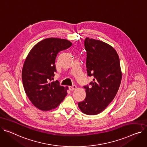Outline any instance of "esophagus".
I'll return each mask as SVG.
<instances>
[{"label":"esophagus","mask_w":147,"mask_h":147,"mask_svg":"<svg viewBox=\"0 0 147 147\" xmlns=\"http://www.w3.org/2000/svg\"><path fill=\"white\" fill-rule=\"evenodd\" d=\"M76 88H77L76 86L73 85L72 86H69V87H68V89H69L70 91H73V90H74L76 89Z\"/></svg>","instance_id":"1"}]
</instances>
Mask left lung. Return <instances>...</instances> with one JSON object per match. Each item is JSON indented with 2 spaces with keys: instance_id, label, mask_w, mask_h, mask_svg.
<instances>
[{
  "instance_id": "8db88e82",
  "label": "left lung",
  "mask_w": 147,
  "mask_h": 147,
  "mask_svg": "<svg viewBox=\"0 0 147 147\" xmlns=\"http://www.w3.org/2000/svg\"><path fill=\"white\" fill-rule=\"evenodd\" d=\"M88 76L93 77L86 89L85 99L79 102L81 111L89 115H97L113 100L120 86L122 73L119 56L110 45L99 40L86 38Z\"/></svg>"
}]
</instances>
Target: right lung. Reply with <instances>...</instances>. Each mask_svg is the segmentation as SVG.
Listing matches in <instances>:
<instances>
[{"mask_svg":"<svg viewBox=\"0 0 147 147\" xmlns=\"http://www.w3.org/2000/svg\"><path fill=\"white\" fill-rule=\"evenodd\" d=\"M72 43L64 39L49 38L37 43L24 64L22 79L25 92L32 104L44 111L55 109L64 100L68 87L54 79L55 60Z\"/></svg>","mask_w":147,"mask_h":147,"instance_id":"add662e5","label":"right lung"}]
</instances>
